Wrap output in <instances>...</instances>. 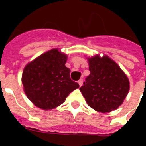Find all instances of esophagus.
I'll list each match as a JSON object with an SVG mask.
<instances>
[{"label":"esophagus","instance_id":"esophagus-1","mask_svg":"<svg viewBox=\"0 0 146 146\" xmlns=\"http://www.w3.org/2000/svg\"><path fill=\"white\" fill-rule=\"evenodd\" d=\"M78 83L80 85V86H81L82 85V83H83V80H82V79H80V80L78 81Z\"/></svg>","mask_w":146,"mask_h":146}]
</instances>
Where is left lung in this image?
<instances>
[{
	"mask_svg": "<svg viewBox=\"0 0 146 146\" xmlns=\"http://www.w3.org/2000/svg\"><path fill=\"white\" fill-rule=\"evenodd\" d=\"M88 60L90 74L80 88L87 104L102 113L116 110L129 92L127 75L108 56L97 55Z\"/></svg>",
	"mask_w": 146,
	"mask_h": 146,
	"instance_id": "obj_1",
	"label": "left lung"
}]
</instances>
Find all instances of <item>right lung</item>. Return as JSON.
I'll return each instance as SVG.
<instances>
[{
	"label": "right lung",
	"instance_id": "1",
	"mask_svg": "<svg viewBox=\"0 0 146 146\" xmlns=\"http://www.w3.org/2000/svg\"><path fill=\"white\" fill-rule=\"evenodd\" d=\"M66 59L67 56L58 49H52L25 66L22 76L24 91L36 107L55 108L80 87L70 77V70L65 66Z\"/></svg>",
	"mask_w": 146,
	"mask_h": 146
}]
</instances>
